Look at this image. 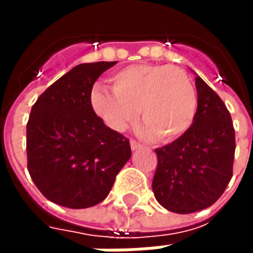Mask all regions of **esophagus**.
Returning a JSON list of instances; mask_svg holds the SVG:
<instances>
[{
	"mask_svg": "<svg viewBox=\"0 0 253 253\" xmlns=\"http://www.w3.org/2000/svg\"><path fill=\"white\" fill-rule=\"evenodd\" d=\"M130 146H131V150H137V149L142 148V145L139 142H137L135 139H131V141H130Z\"/></svg>",
	"mask_w": 253,
	"mask_h": 253,
	"instance_id": "1",
	"label": "esophagus"
}]
</instances>
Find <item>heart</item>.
Listing matches in <instances>:
<instances>
[{
    "label": "heart",
    "instance_id": "b5f03b06",
    "mask_svg": "<svg viewBox=\"0 0 253 253\" xmlns=\"http://www.w3.org/2000/svg\"><path fill=\"white\" fill-rule=\"evenodd\" d=\"M111 90L94 86L90 107L114 131H123L139 110L145 134L161 142L181 137L194 122L196 92L183 69L168 65L135 63L110 76Z\"/></svg>",
    "mask_w": 253,
    "mask_h": 253
}]
</instances>
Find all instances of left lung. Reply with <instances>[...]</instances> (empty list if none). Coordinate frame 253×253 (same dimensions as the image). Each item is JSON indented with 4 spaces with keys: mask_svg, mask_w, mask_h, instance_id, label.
<instances>
[{
    "mask_svg": "<svg viewBox=\"0 0 253 253\" xmlns=\"http://www.w3.org/2000/svg\"><path fill=\"white\" fill-rule=\"evenodd\" d=\"M198 108L181 137L156 149L154 196L177 214L199 211L219 199L233 175L234 127L221 97L195 77Z\"/></svg>",
    "mask_w": 253,
    "mask_h": 253,
    "instance_id": "8db88e82",
    "label": "left lung"
}]
</instances>
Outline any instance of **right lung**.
<instances>
[{
    "label": "right lung",
    "instance_id": "add662e5",
    "mask_svg": "<svg viewBox=\"0 0 253 253\" xmlns=\"http://www.w3.org/2000/svg\"><path fill=\"white\" fill-rule=\"evenodd\" d=\"M116 63H81L38 97L27 123V167L48 201L86 209L104 201L131 157L130 141L93 112L90 90Z\"/></svg>",
    "mask_w": 253,
    "mask_h": 253
}]
</instances>
